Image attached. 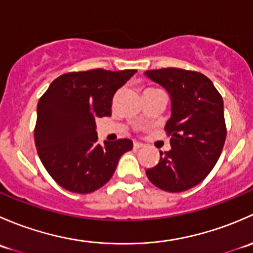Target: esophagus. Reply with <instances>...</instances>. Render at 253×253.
Instances as JSON below:
<instances>
[{
  "instance_id": "34e87169",
  "label": "esophagus",
  "mask_w": 253,
  "mask_h": 253,
  "mask_svg": "<svg viewBox=\"0 0 253 253\" xmlns=\"http://www.w3.org/2000/svg\"><path fill=\"white\" fill-rule=\"evenodd\" d=\"M142 147H144V144H143V143H141V142H134L133 143L134 149H139V148H142Z\"/></svg>"
}]
</instances>
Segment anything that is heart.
I'll return each mask as SVG.
<instances>
[{"mask_svg": "<svg viewBox=\"0 0 253 253\" xmlns=\"http://www.w3.org/2000/svg\"><path fill=\"white\" fill-rule=\"evenodd\" d=\"M147 89H154V88H147Z\"/></svg>", "mask_w": 253, "mask_h": 253, "instance_id": "1", "label": "heart"}]
</instances>
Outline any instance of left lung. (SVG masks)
I'll return each instance as SVG.
<instances>
[{"mask_svg":"<svg viewBox=\"0 0 253 253\" xmlns=\"http://www.w3.org/2000/svg\"><path fill=\"white\" fill-rule=\"evenodd\" d=\"M171 98V117L165 126L171 149L145 170L153 185L182 192L198 185L218 162L226 138L223 98L208 77L196 71L160 68L147 71Z\"/></svg>","mask_w":253,"mask_h":253,"instance_id":"left-lung-1","label":"left lung"}]
</instances>
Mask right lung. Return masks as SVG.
Listing matches in <instances>:
<instances>
[{"label":"right lung","instance_id":"obj_1","mask_svg":"<svg viewBox=\"0 0 253 253\" xmlns=\"http://www.w3.org/2000/svg\"><path fill=\"white\" fill-rule=\"evenodd\" d=\"M136 70L70 72L50 84L38 103L34 141L51 177L65 190L90 193L114 175L131 139L98 143L95 120L110 116L115 93Z\"/></svg>","mask_w":253,"mask_h":253}]
</instances>
